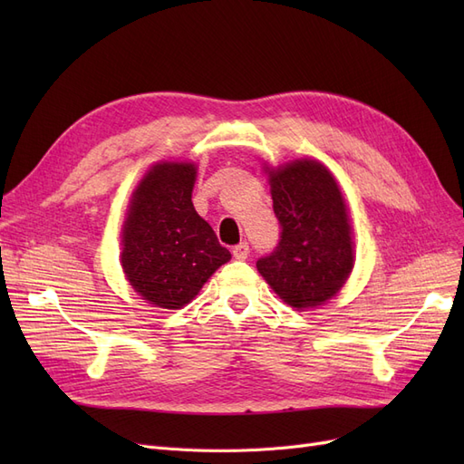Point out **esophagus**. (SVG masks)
I'll list each match as a JSON object with an SVG mask.
<instances>
[{"mask_svg": "<svg viewBox=\"0 0 464 464\" xmlns=\"http://www.w3.org/2000/svg\"><path fill=\"white\" fill-rule=\"evenodd\" d=\"M232 256H234V259H237V261L247 259V257H249V246H247V242H240L237 246H234V247H232Z\"/></svg>", "mask_w": 464, "mask_h": 464, "instance_id": "obj_1", "label": "esophagus"}]
</instances>
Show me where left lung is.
I'll use <instances>...</instances> for the list:
<instances>
[{"mask_svg": "<svg viewBox=\"0 0 464 464\" xmlns=\"http://www.w3.org/2000/svg\"><path fill=\"white\" fill-rule=\"evenodd\" d=\"M280 240L257 271L288 305L315 307L339 292L353 271V236L334 178L315 160L269 172Z\"/></svg>", "mask_w": 464, "mask_h": 464, "instance_id": "obj_1", "label": "left lung"}]
</instances>
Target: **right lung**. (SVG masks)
Returning <instances> with one entry per match:
<instances>
[{"instance_id":"obj_1","label":"right lung","mask_w":464,"mask_h":464,"mask_svg":"<svg viewBox=\"0 0 464 464\" xmlns=\"http://www.w3.org/2000/svg\"><path fill=\"white\" fill-rule=\"evenodd\" d=\"M195 174L186 162L152 166L123 224V273L143 300L164 310L189 304L230 259L191 203Z\"/></svg>"}]
</instances>
